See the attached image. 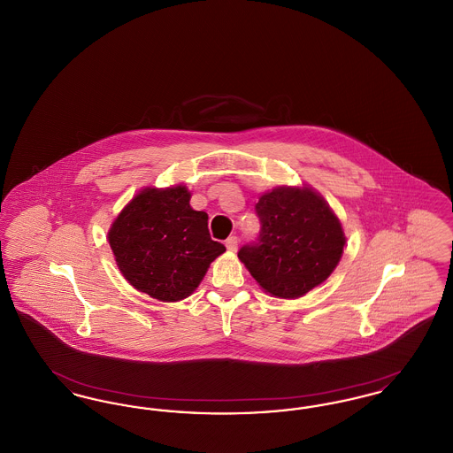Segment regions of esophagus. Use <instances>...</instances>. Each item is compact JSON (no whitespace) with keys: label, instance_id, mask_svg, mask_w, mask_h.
<instances>
[{"label":"esophagus","instance_id":"esophagus-1","mask_svg":"<svg viewBox=\"0 0 453 453\" xmlns=\"http://www.w3.org/2000/svg\"><path fill=\"white\" fill-rule=\"evenodd\" d=\"M226 248H227V251H231V253H234L237 250V237L231 236L226 239Z\"/></svg>","mask_w":453,"mask_h":453}]
</instances>
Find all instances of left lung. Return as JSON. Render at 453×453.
Listing matches in <instances>:
<instances>
[{
	"mask_svg": "<svg viewBox=\"0 0 453 453\" xmlns=\"http://www.w3.org/2000/svg\"><path fill=\"white\" fill-rule=\"evenodd\" d=\"M258 244L237 258L259 287L279 299H299L319 287L343 257V226L312 187H275L259 196Z\"/></svg>",
	"mask_w": 453,
	"mask_h": 453,
	"instance_id": "1",
	"label": "left lung"
}]
</instances>
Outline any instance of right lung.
Returning <instances> with one entry per match:
<instances>
[{"label": "right lung", "mask_w": 453, "mask_h": 453, "mask_svg": "<svg viewBox=\"0 0 453 453\" xmlns=\"http://www.w3.org/2000/svg\"><path fill=\"white\" fill-rule=\"evenodd\" d=\"M185 185L144 187L115 217L108 244L134 288L161 302L190 297L224 244L212 241L209 216L194 211Z\"/></svg>", "instance_id": "right-lung-1"}]
</instances>
